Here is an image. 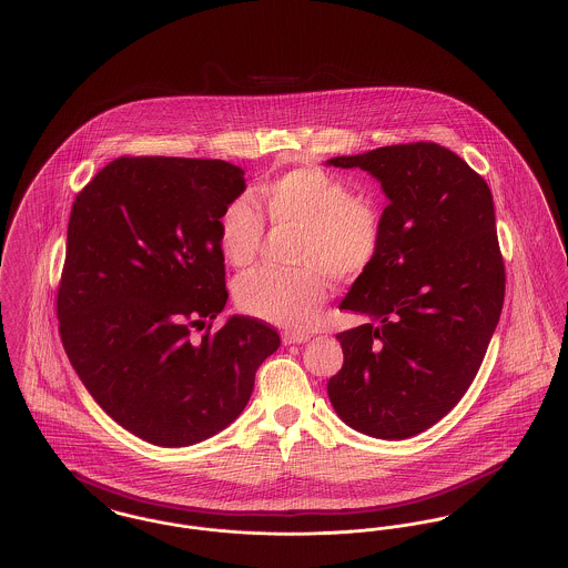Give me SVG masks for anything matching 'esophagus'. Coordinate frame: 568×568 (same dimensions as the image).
<instances>
[{"label": "esophagus", "instance_id": "obj_1", "mask_svg": "<svg viewBox=\"0 0 568 568\" xmlns=\"http://www.w3.org/2000/svg\"><path fill=\"white\" fill-rule=\"evenodd\" d=\"M305 342H308V335H303V333H283V344H285V346L305 344Z\"/></svg>", "mask_w": 568, "mask_h": 568}]
</instances>
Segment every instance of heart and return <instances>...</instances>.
I'll return each mask as SVG.
<instances>
[{"label": "heart", "instance_id": "heart-1", "mask_svg": "<svg viewBox=\"0 0 568 568\" xmlns=\"http://www.w3.org/2000/svg\"><path fill=\"white\" fill-rule=\"evenodd\" d=\"M257 205L276 229H301L298 270L257 267L233 285L235 305L267 324L308 328L328 298V276L344 283L363 274L378 255L383 226L372 203L354 199L348 183L317 166H301L263 183ZM248 196H235L219 216V246L233 267L257 260L265 224Z\"/></svg>", "mask_w": 568, "mask_h": 568}]
</instances>
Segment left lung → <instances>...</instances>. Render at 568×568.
Returning a JSON list of instances; mask_svg holds the SVG:
<instances>
[{
    "mask_svg": "<svg viewBox=\"0 0 568 568\" xmlns=\"http://www.w3.org/2000/svg\"><path fill=\"white\" fill-rule=\"evenodd\" d=\"M326 164L367 171L389 199L378 255L339 305L369 320L337 335L344 365L328 381V397L363 435L415 437L469 389L501 315L506 272L493 194L435 142Z\"/></svg>",
    "mask_w": 568,
    "mask_h": 568,
    "instance_id": "left-lung-1",
    "label": "left lung"
}]
</instances>
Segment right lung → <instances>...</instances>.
<instances>
[{"label": "right lung", "mask_w": 568, "mask_h": 568, "mask_svg": "<svg viewBox=\"0 0 568 568\" xmlns=\"http://www.w3.org/2000/svg\"><path fill=\"white\" fill-rule=\"evenodd\" d=\"M244 190V171L222 160L119 158L73 203L62 346L94 402L153 445L224 430L281 346L274 328L244 315L210 333L229 298L216 222Z\"/></svg>", "instance_id": "right-lung-1"}]
</instances>
